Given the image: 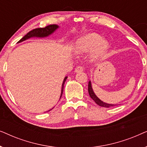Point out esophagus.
<instances>
[{"label": "esophagus", "instance_id": "34e87169", "mask_svg": "<svg viewBox=\"0 0 147 147\" xmlns=\"http://www.w3.org/2000/svg\"><path fill=\"white\" fill-rule=\"evenodd\" d=\"M84 70V67H82V66H78L75 69V72L76 73H79V72L83 71Z\"/></svg>", "mask_w": 147, "mask_h": 147}]
</instances>
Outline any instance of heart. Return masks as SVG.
<instances>
[{
	"label": "heart",
	"instance_id": "1",
	"mask_svg": "<svg viewBox=\"0 0 147 147\" xmlns=\"http://www.w3.org/2000/svg\"><path fill=\"white\" fill-rule=\"evenodd\" d=\"M109 48V43L103 37L96 33L82 36L76 40L74 51L77 54H83L92 51V57L97 59L106 53Z\"/></svg>",
	"mask_w": 147,
	"mask_h": 147
}]
</instances>
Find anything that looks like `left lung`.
I'll use <instances>...</instances> for the list:
<instances>
[{
    "instance_id": "1",
    "label": "left lung",
    "mask_w": 147,
    "mask_h": 147,
    "mask_svg": "<svg viewBox=\"0 0 147 147\" xmlns=\"http://www.w3.org/2000/svg\"><path fill=\"white\" fill-rule=\"evenodd\" d=\"M88 93H89V95L90 97H91L92 99L93 100L98 106H102V107H104V108H110V107H112V106L116 105V104L106 103V102L102 101L100 98H98L97 97V96H96L95 93H94L93 88H92L91 81H89V82H88Z\"/></svg>"
}]
</instances>
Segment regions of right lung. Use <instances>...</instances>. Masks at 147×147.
<instances>
[{"label": "right lung", "mask_w": 147, "mask_h": 147, "mask_svg": "<svg viewBox=\"0 0 147 147\" xmlns=\"http://www.w3.org/2000/svg\"><path fill=\"white\" fill-rule=\"evenodd\" d=\"M59 26L57 25H48L47 27H44V28H37V29H35L32 31H29L27 35H25L24 37L22 38L21 39H20L19 41H18V43H21L25 40H27L29 39H31V38L33 37H38V38H45L47 37L48 36H49L51 34H53L54 32H55L56 30L57 29H59ZM67 77L66 76L65 78L63 79V83H62V86H61V95H60V98H61L62 94H63V87H64V84H65V82L67 80ZM53 108L50 109L49 110H48L47 112L51 110Z\"/></svg>", "instance_id": "right-lung-1"}]
</instances>
